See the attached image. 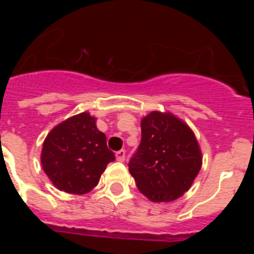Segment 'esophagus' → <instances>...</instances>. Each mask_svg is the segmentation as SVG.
<instances>
[{"label":"esophagus","instance_id":"1","mask_svg":"<svg viewBox=\"0 0 254 254\" xmlns=\"http://www.w3.org/2000/svg\"><path fill=\"white\" fill-rule=\"evenodd\" d=\"M116 158L118 161H125L126 159V151L125 150H120V151L116 152Z\"/></svg>","mask_w":254,"mask_h":254}]
</instances>
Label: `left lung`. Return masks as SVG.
Masks as SVG:
<instances>
[{
    "label": "left lung",
    "instance_id": "8db88e82",
    "mask_svg": "<svg viewBox=\"0 0 254 254\" xmlns=\"http://www.w3.org/2000/svg\"><path fill=\"white\" fill-rule=\"evenodd\" d=\"M193 132L169 113L152 112L141 121V142L129 159L138 190L154 202L179 198L201 169Z\"/></svg>",
    "mask_w": 254,
    "mask_h": 254
}]
</instances>
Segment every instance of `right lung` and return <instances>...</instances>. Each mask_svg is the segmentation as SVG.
Listing matches in <instances>:
<instances>
[{"label":"right lung","mask_w":254,"mask_h":254,"mask_svg":"<svg viewBox=\"0 0 254 254\" xmlns=\"http://www.w3.org/2000/svg\"><path fill=\"white\" fill-rule=\"evenodd\" d=\"M114 160L105 134L96 128L95 118L89 113L60 123L49 132L42 150V165L52 183L73 194L90 192Z\"/></svg>","instance_id":"add662e5"}]
</instances>
